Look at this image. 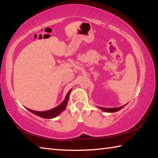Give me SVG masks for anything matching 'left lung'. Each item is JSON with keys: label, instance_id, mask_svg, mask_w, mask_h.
Here are the masks:
<instances>
[{"label": "left lung", "instance_id": "8db88e82", "mask_svg": "<svg viewBox=\"0 0 158 158\" xmlns=\"http://www.w3.org/2000/svg\"><path fill=\"white\" fill-rule=\"evenodd\" d=\"M127 104L123 106H120V107H117V108H104V107H99V106H97V107H98L99 109H101L102 110L106 112V113H114V112H117L119 110H121V109L122 108H124V106H125Z\"/></svg>", "mask_w": 158, "mask_h": 158}]
</instances>
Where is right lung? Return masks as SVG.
Listing matches in <instances>:
<instances>
[{"mask_svg":"<svg viewBox=\"0 0 158 158\" xmlns=\"http://www.w3.org/2000/svg\"><path fill=\"white\" fill-rule=\"evenodd\" d=\"M71 90H72V89H70V90L68 91V93H67L66 96H65L64 100L61 103V104H60L59 106H57L56 107L51 109V110H45V111H35V110H31V109L26 108L27 110L30 111L31 113H32L33 114H36V115H37V116L43 117V118H45V119L54 118V117H56L58 115H59V114L65 110V108H66Z\"/></svg>","mask_w":158,"mask_h":158,"instance_id":"add662e5","label":"right lung"}]
</instances>
